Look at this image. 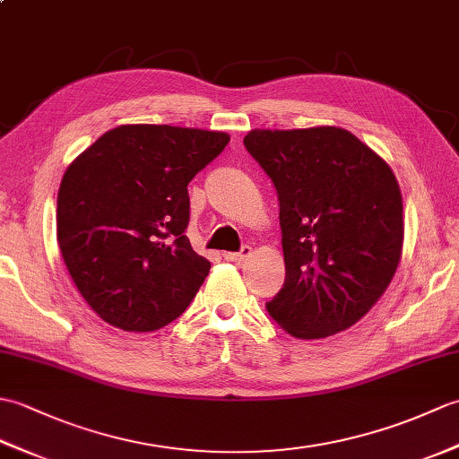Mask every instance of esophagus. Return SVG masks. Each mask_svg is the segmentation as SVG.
Instances as JSON below:
<instances>
[{"label":"esophagus","instance_id":"34e87169","mask_svg":"<svg viewBox=\"0 0 459 459\" xmlns=\"http://www.w3.org/2000/svg\"><path fill=\"white\" fill-rule=\"evenodd\" d=\"M252 255V248L250 247H242L238 252H224V260L229 262H245L248 256Z\"/></svg>","mask_w":459,"mask_h":459}]
</instances>
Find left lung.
<instances>
[{
    "mask_svg": "<svg viewBox=\"0 0 459 459\" xmlns=\"http://www.w3.org/2000/svg\"><path fill=\"white\" fill-rule=\"evenodd\" d=\"M245 148L280 203L286 280L266 304L268 314L299 339L357 324L401 262L404 222L394 173L335 126L252 130Z\"/></svg>",
    "mask_w": 459,
    "mask_h": 459,
    "instance_id": "8db88e82",
    "label": "left lung"
}]
</instances>
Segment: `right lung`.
Masks as SVG:
<instances>
[{"instance_id":"obj_1","label":"right lung","mask_w":459,"mask_h":459,"mask_svg":"<svg viewBox=\"0 0 459 459\" xmlns=\"http://www.w3.org/2000/svg\"><path fill=\"white\" fill-rule=\"evenodd\" d=\"M229 140L178 126H118L68 165L56 197L58 248L106 324L155 331L189 307L211 262L185 237L187 185Z\"/></svg>"}]
</instances>
